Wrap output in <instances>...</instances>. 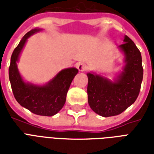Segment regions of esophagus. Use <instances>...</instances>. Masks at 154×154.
<instances>
[{"mask_svg":"<svg viewBox=\"0 0 154 154\" xmlns=\"http://www.w3.org/2000/svg\"><path fill=\"white\" fill-rule=\"evenodd\" d=\"M77 67L80 72H85L87 69V66L83 63H77Z\"/></svg>","mask_w":154,"mask_h":154,"instance_id":"obj_1","label":"esophagus"}]
</instances>
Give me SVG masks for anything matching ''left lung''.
Returning a JSON list of instances; mask_svg holds the SVG:
<instances>
[{"mask_svg":"<svg viewBox=\"0 0 154 154\" xmlns=\"http://www.w3.org/2000/svg\"><path fill=\"white\" fill-rule=\"evenodd\" d=\"M124 42L119 48L125 54V66L116 80L87 73L88 103L94 112L103 117L125 111L135 101L141 87L143 69L140 51L127 35Z\"/></svg>","mask_w":154,"mask_h":154,"instance_id":"1","label":"left lung"}]
</instances>
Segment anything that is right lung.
<instances>
[{"instance_id": "1", "label": "right lung", "mask_w": 154, "mask_h": 154, "mask_svg": "<svg viewBox=\"0 0 154 154\" xmlns=\"http://www.w3.org/2000/svg\"><path fill=\"white\" fill-rule=\"evenodd\" d=\"M40 30L35 28L29 31L14 49L9 67V79L14 97L20 106L38 116H52L63 107L67 91L78 70L75 67L63 69L44 86L25 82L22 79L16 64L19 56L29 37Z\"/></svg>"}]
</instances>
